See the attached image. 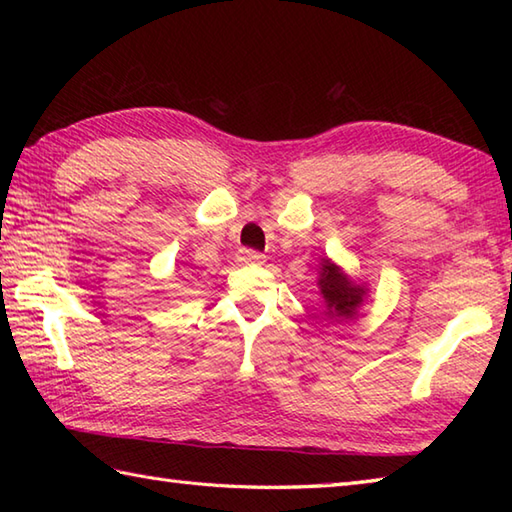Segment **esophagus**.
<instances>
[{"label":"esophagus","mask_w":512,"mask_h":512,"mask_svg":"<svg viewBox=\"0 0 512 512\" xmlns=\"http://www.w3.org/2000/svg\"><path fill=\"white\" fill-rule=\"evenodd\" d=\"M239 262L242 264H264L266 262V255L257 253V250H250V248H242L239 250Z\"/></svg>","instance_id":"34e87169"}]
</instances>
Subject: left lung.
<instances>
[{"mask_svg": "<svg viewBox=\"0 0 512 512\" xmlns=\"http://www.w3.org/2000/svg\"><path fill=\"white\" fill-rule=\"evenodd\" d=\"M319 288L328 308V317L336 323L350 321L358 314L365 299V286H358L330 259H323L319 270Z\"/></svg>", "mask_w": 512, "mask_h": 512, "instance_id": "obj_1", "label": "left lung"}]
</instances>
